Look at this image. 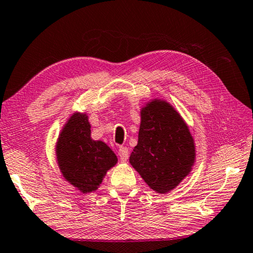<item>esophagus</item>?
<instances>
[{
  "mask_svg": "<svg viewBox=\"0 0 253 253\" xmlns=\"http://www.w3.org/2000/svg\"><path fill=\"white\" fill-rule=\"evenodd\" d=\"M118 155L120 156V160H122L123 162H126L128 160V156H129V151H128V148L126 146H120L118 150Z\"/></svg>",
  "mask_w": 253,
  "mask_h": 253,
  "instance_id": "34e87169",
  "label": "esophagus"
}]
</instances>
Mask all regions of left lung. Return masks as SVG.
<instances>
[{"mask_svg":"<svg viewBox=\"0 0 253 253\" xmlns=\"http://www.w3.org/2000/svg\"><path fill=\"white\" fill-rule=\"evenodd\" d=\"M195 160L194 137L179 112L166 100L146 102L129 163L147 186L167 194L190 173Z\"/></svg>","mask_w":253,"mask_h":253,"instance_id":"obj_1","label":"left lung"}]
</instances>
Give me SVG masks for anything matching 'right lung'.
Instances as JSON below:
<instances>
[{
	"label": "right lung",
	"instance_id": "1",
	"mask_svg": "<svg viewBox=\"0 0 253 253\" xmlns=\"http://www.w3.org/2000/svg\"><path fill=\"white\" fill-rule=\"evenodd\" d=\"M59 171L67 182L82 194L95 191L118 159L102 141L91 138V125L85 112H74L56 142Z\"/></svg>",
	"mask_w": 253,
	"mask_h": 253
}]
</instances>
